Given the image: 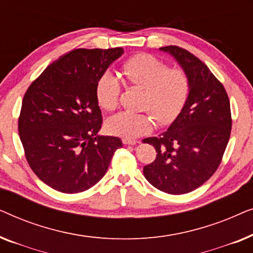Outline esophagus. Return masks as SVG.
<instances>
[{
    "instance_id": "1",
    "label": "esophagus",
    "mask_w": 253,
    "mask_h": 253,
    "mask_svg": "<svg viewBox=\"0 0 253 253\" xmlns=\"http://www.w3.org/2000/svg\"><path fill=\"white\" fill-rule=\"evenodd\" d=\"M122 141H123L124 145H136L137 144V140L127 139V138H123Z\"/></svg>"
}]
</instances>
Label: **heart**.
I'll use <instances>...</instances> for the list:
<instances>
[{"label": "heart", "instance_id": "b5f03b06", "mask_svg": "<svg viewBox=\"0 0 253 253\" xmlns=\"http://www.w3.org/2000/svg\"><path fill=\"white\" fill-rule=\"evenodd\" d=\"M122 74L130 84L145 88L143 108L162 126L176 120L184 108L190 93V82L181 69H168L165 62L150 54H138L122 65ZM121 82L112 71H105L95 85L99 106L114 110L119 105ZM154 120L147 113L121 112L107 121L110 133L123 138H137L152 130Z\"/></svg>", "mask_w": 253, "mask_h": 253}]
</instances>
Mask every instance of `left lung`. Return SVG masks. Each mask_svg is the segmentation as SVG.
Returning <instances> with one entry per match:
<instances>
[{
    "instance_id": "obj_1",
    "label": "left lung",
    "mask_w": 253,
    "mask_h": 253,
    "mask_svg": "<svg viewBox=\"0 0 253 253\" xmlns=\"http://www.w3.org/2000/svg\"><path fill=\"white\" fill-rule=\"evenodd\" d=\"M160 50L181 65L189 78L190 93L167 131L143 140L158 153L144 167V175L160 191L183 195L203 185L221 164L230 137V102L223 85L198 57L177 46Z\"/></svg>"
}]
</instances>
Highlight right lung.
I'll return each instance as SVG.
<instances>
[{"mask_svg":"<svg viewBox=\"0 0 253 253\" xmlns=\"http://www.w3.org/2000/svg\"><path fill=\"white\" fill-rule=\"evenodd\" d=\"M123 48L75 49L44 69L24 95L18 132L26 160L54 190L77 193L95 185L122 147L99 136L102 115L95 96L100 76Z\"/></svg>","mask_w":253,"mask_h":253,"instance_id":"1","label":"right lung"}]
</instances>
